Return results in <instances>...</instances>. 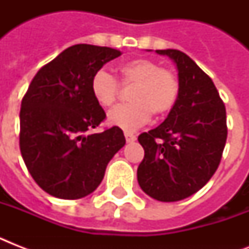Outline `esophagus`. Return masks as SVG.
<instances>
[{
	"instance_id": "1",
	"label": "esophagus",
	"mask_w": 249,
	"mask_h": 249,
	"mask_svg": "<svg viewBox=\"0 0 249 249\" xmlns=\"http://www.w3.org/2000/svg\"><path fill=\"white\" fill-rule=\"evenodd\" d=\"M124 136H125V140H126V142H128V143H130V142H134V141H136V134H133V133L125 132Z\"/></svg>"
}]
</instances>
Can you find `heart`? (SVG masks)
<instances>
[{"instance_id": "heart-1", "label": "heart", "mask_w": 249, "mask_h": 249, "mask_svg": "<svg viewBox=\"0 0 249 249\" xmlns=\"http://www.w3.org/2000/svg\"><path fill=\"white\" fill-rule=\"evenodd\" d=\"M123 86H133L129 93L130 103L115 107L108 113L109 124L125 130H134L144 125L150 117L169 113L179 95V81L173 72L160 68L155 62L136 58L117 67ZM120 84L105 70L91 76L90 91L98 105L111 107L120 95Z\"/></svg>"}]
</instances>
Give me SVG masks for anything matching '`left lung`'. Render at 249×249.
Wrapping results in <instances>:
<instances>
[{"label":"left lung","mask_w":249,"mask_h":249,"mask_svg":"<svg viewBox=\"0 0 249 249\" xmlns=\"http://www.w3.org/2000/svg\"><path fill=\"white\" fill-rule=\"evenodd\" d=\"M177 64L179 95L161 124L140 134L144 150L137 178L160 201L189 197L212 178L224 152L226 108L212 79L185 53L156 50Z\"/></svg>","instance_id":"8db88e82"}]
</instances>
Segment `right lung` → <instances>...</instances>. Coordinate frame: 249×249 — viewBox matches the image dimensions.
Returning a JSON list of instances; mask_svg holds the SVG:
<instances>
[{"mask_svg":"<svg viewBox=\"0 0 249 249\" xmlns=\"http://www.w3.org/2000/svg\"><path fill=\"white\" fill-rule=\"evenodd\" d=\"M120 55L116 49L73 45L40 68L21 99V156L53 196L72 200L93 193L125 144L119 126L90 133L106 119L90 91L91 76Z\"/></svg>","mask_w":249,"mask_h":249,"instance_id":"1","label":"right lung"}]
</instances>
